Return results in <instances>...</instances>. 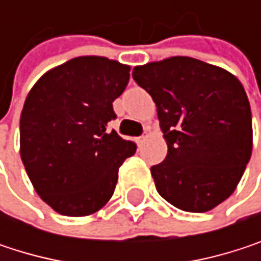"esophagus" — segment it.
<instances>
[{
  "mask_svg": "<svg viewBox=\"0 0 261 261\" xmlns=\"http://www.w3.org/2000/svg\"><path fill=\"white\" fill-rule=\"evenodd\" d=\"M146 137H148V136H139V137L136 139V143H137V145H142V143L146 140Z\"/></svg>",
  "mask_w": 261,
  "mask_h": 261,
  "instance_id": "34e87169",
  "label": "esophagus"
}]
</instances>
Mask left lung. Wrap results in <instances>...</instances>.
<instances>
[{
  "label": "left lung",
  "mask_w": 261,
  "mask_h": 261,
  "mask_svg": "<svg viewBox=\"0 0 261 261\" xmlns=\"http://www.w3.org/2000/svg\"><path fill=\"white\" fill-rule=\"evenodd\" d=\"M157 107L168 145L151 168L155 189L174 207L204 213L236 190L252 152V118L242 83L192 57H169L133 69Z\"/></svg>",
  "instance_id": "obj_1"
}]
</instances>
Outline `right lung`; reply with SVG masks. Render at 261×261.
<instances>
[{
  "label": "right lung",
  "mask_w": 261,
  "mask_h": 261,
  "mask_svg": "<svg viewBox=\"0 0 261 261\" xmlns=\"http://www.w3.org/2000/svg\"><path fill=\"white\" fill-rule=\"evenodd\" d=\"M130 66L99 56L71 59L45 72L21 113V159L37 195L63 216H89L112 198L118 171L136 152L107 124Z\"/></svg>",
  "instance_id": "add662e5"
}]
</instances>
